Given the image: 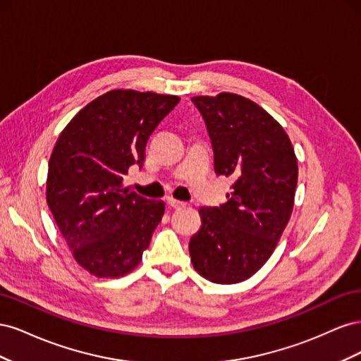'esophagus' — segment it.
Here are the masks:
<instances>
[{
    "label": "esophagus",
    "instance_id": "34e87169",
    "mask_svg": "<svg viewBox=\"0 0 361 361\" xmlns=\"http://www.w3.org/2000/svg\"><path fill=\"white\" fill-rule=\"evenodd\" d=\"M167 203H169V206H170V207H173V209H180V207H185V206H187V203L179 202V200L173 199V197H169V199H167Z\"/></svg>",
    "mask_w": 361,
    "mask_h": 361
}]
</instances>
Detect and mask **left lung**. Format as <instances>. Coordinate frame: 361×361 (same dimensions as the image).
I'll return each instance as SVG.
<instances>
[{
  "mask_svg": "<svg viewBox=\"0 0 361 361\" xmlns=\"http://www.w3.org/2000/svg\"><path fill=\"white\" fill-rule=\"evenodd\" d=\"M214 147L216 174L235 182L220 207H200L190 239L194 269L218 285L244 281L265 265L293 209L298 164L289 135L264 108L221 92L194 96Z\"/></svg>",
  "mask_w": 361,
  "mask_h": 361,
  "instance_id": "1",
  "label": "left lung"
}]
</instances>
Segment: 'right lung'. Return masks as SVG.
Listing matches in <instances>:
<instances>
[{"label":"right lung","mask_w":361,"mask_h":361,"mask_svg":"<svg viewBox=\"0 0 361 361\" xmlns=\"http://www.w3.org/2000/svg\"><path fill=\"white\" fill-rule=\"evenodd\" d=\"M179 96L116 89L96 97L61 130L49 158L47 202L81 268L97 279L134 271L166 211L123 188L143 166L152 133Z\"/></svg>","instance_id":"right-lung-1"}]
</instances>
